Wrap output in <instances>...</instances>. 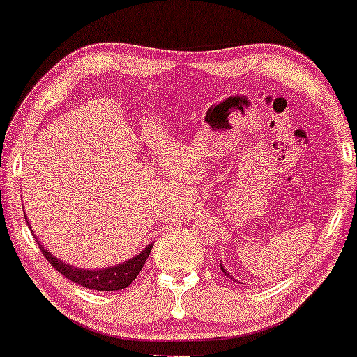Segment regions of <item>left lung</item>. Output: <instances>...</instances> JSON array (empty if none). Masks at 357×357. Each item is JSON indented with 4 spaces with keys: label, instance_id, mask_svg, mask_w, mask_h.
Listing matches in <instances>:
<instances>
[{
    "label": "left lung",
    "instance_id": "1",
    "mask_svg": "<svg viewBox=\"0 0 357 357\" xmlns=\"http://www.w3.org/2000/svg\"><path fill=\"white\" fill-rule=\"evenodd\" d=\"M222 271H223V273H225V274H227V276H229V273H227V271H225V269H223V268H222ZM229 278H232V276H229Z\"/></svg>",
    "mask_w": 357,
    "mask_h": 357
}]
</instances>
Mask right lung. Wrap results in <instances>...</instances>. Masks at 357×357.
I'll return each instance as SVG.
<instances>
[{
	"label": "right lung",
	"mask_w": 357,
	"mask_h": 357,
	"mask_svg": "<svg viewBox=\"0 0 357 357\" xmlns=\"http://www.w3.org/2000/svg\"><path fill=\"white\" fill-rule=\"evenodd\" d=\"M38 248H40L42 254L45 256V259L50 262L56 271H59L62 276L68 278L73 283L81 284V287L89 288V289H98V291H116V289L127 288L132 281L135 280L137 274L142 271L144 264H146L149 254L152 250V244L147 245L146 249L140 254H137L134 259H128L127 262L119 266H112L107 269H96V271H86V269H77L74 266L66 264V262L59 261L57 257H54L45 248H42L40 242L37 241Z\"/></svg>",
	"instance_id": "1"
}]
</instances>
